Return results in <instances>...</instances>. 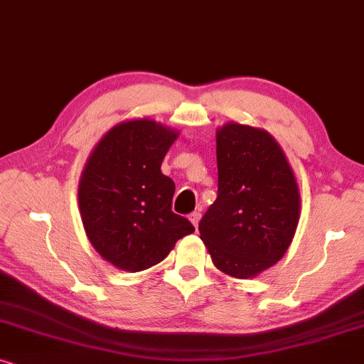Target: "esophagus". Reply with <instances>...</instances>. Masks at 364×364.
I'll use <instances>...</instances> for the list:
<instances>
[{
	"mask_svg": "<svg viewBox=\"0 0 364 364\" xmlns=\"http://www.w3.org/2000/svg\"><path fill=\"white\" fill-rule=\"evenodd\" d=\"M200 220H201V213L200 211H193L191 215H190V221L193 223V226H198V223H200Z\"/></svg>",
	"mask_w": 364,
	"mask_h": 364,
	"instance_id": "obj_1",
	"label": "esophagus"
}]
</instances>
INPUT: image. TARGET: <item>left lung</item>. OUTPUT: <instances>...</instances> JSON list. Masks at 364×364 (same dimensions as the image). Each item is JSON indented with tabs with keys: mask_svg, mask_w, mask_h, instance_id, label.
Here are the masks:
<instances>
[{
	"mask_svg": "<svg viewBox=\"0 0 364 364\" xmlns=\"http://www.w3.org/2000/svg\"><path fill=\"white\" fill-rule=\"evenodd\" d=\"M218 198L200 238L218 269L255 278L283 258L299 221V190L283 149L268 132L226 123L216 132Z\"/></svg>",
	"mask_w": 364,
	"mask_h": 364,
	"instance_id": "8db88e82",
	"label": "left lung"
}]
</instances>
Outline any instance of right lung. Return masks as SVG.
<instances>
[{
    "label": "right lung",
    "instance_id": "1",
    "mask_svg": "<svg viewBox=\"0 0 364 364\" xmlns=\"http://www.w3.org/2000/svg\"><path fill=\"white\" fill-rule=\"evenodd\" d=\"M176 129L153 119L113 126L91 151L77 186L81 221L101 258L143 271L169 255L195 228L174 215V183L161 173Z\"/></svg>",
    "mask_w": 364,
    "mask_h": 364
}]
</instances>
